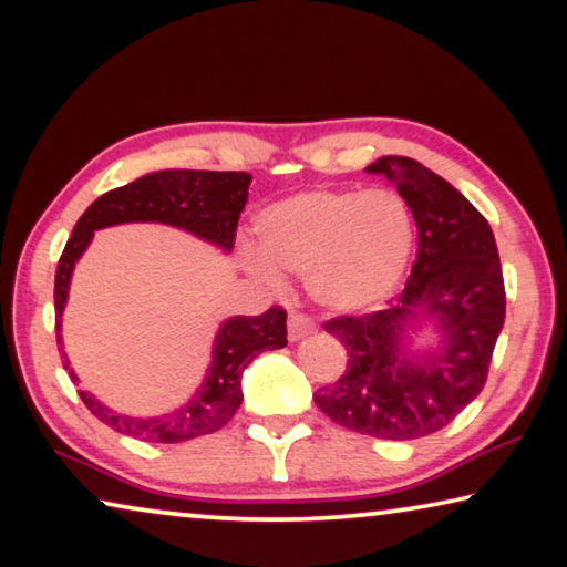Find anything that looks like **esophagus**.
Returning <instances> with one entry per match:
<instances>
[{
	"label": "esophagus",
	"mask_w": 567,
	"mask_h": 567,
	"mask_svg": "<svg viewBox=\"0 0 567 567\" xmlns=\"http://www.w3.org/2000/svg\"><path fill=\"white\" fill-rule=\"evenodd\" d=\"M313 332V321L309 317H303L299 311L289 313V342H301L303 337H309Z\"/></svg>",
	"instance_id": "1"
}]
</instances>
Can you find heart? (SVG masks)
<instances>
[{
	"instance_id": "obj_1",
	"label": "heart",
	"mask_w": 567,
	"mask_h": 567,
	"mask_svg": "<svg viewBox=\"0 0 567 567\" xmlns=\"http://www.w3.org/2000/svg\"><path fill=\"white\" fill-rule=\"evenodd\" d=\"M260 254L246 271L281 286L284 271L307 276L311 299L357 313L378 307L403 281L415 246L413 213L393 189H307L268 205L256 220Z\"/></svg>"
}]
</instances>
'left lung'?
Returning <instances> with one entry per match:
<instances>
[{
  "mask_svg": "<svg viewBox=\"0 0 567 567\" xmlns=\"http://www.w3.org/2000/svg\"><path fill=\"white\" fill-rule=\"evenodd\" d=\"M364 172L388 177L411 207L417 258L390 309L327 321L347 370L313 403L350 431L411 441L482 393L504 327L502 264L484 215L421 162L390 154Z\"/></svg>",
  "mask_w": 567,
  "mask_h": 567,
  "instance_id": "8db88e82",
  "label": "left lung"
}]
</instances>
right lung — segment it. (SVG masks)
Here are the masks:
<instances>
[{
    "label": "right lung",
    "mask_w": 567,
    "mask_h": 567,
    "mask_svg": "<svg viewBox=\"0 0 567 567\" xmlns=\"http://www.w3.org/2000/svg\"><path fill=\"white\" fill-rule=\"evenodd\" d=\"M248 172H199V169H159L128 182L124 187L101 195L75 223L71 240L65 243L55 274V332L58 350L71 380L78 374L68 360L63 344V311L71 293L75 264L89 250L93 233L126 223H159L185 230L230 254L238 217L248 203ZM286 347V311L268 309L260 317H228L217 327L210 364L199 388L187 403L162 415H126L109 408L89 390H81L85 408L111 425L113 431L146 443H179L220 431L243 403V370L260 352Z\"/></svg>",
    "instance_id": "add662e5"
}]
</instances>
